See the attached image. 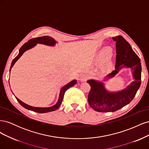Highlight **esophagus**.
Returning <instances> with one entry per match:
<instances>
[{"mask_svg":"<svg viewBox=\"0 0 149 149\" xmlns=\"http://www.w3.org/2000/svg\"><path fill=\"white\" fill-rule=\"evenodd\" d=\"M88 79V76L87 74H82L80 77V80L81 81H85Z\"/></svg>","mask_w":149,"mask_h":149,"instance_id":"esophagus-1","label":"esophagus"}]
</instances>
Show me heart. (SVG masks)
<instances>
[{
	"label": "heart",
	"instance_id": "obj_1",
	"mask_svg": "<svg viewBox=\"0 0 149 149\" xmlns=\"http://www.w3.org/2000/svg\"><path fill=\"white\" fill-rule=\"evenodd\" d=\"M110 55V52H104L102 53V56L103 57H104L105 58H108Z\"/></svg>",
	"mask_w": 149,
	"mask_h": 149
}]
</instances>
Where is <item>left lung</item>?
<instances>
[{"mask_svg":"<svg viewBox=\"0 0 149 149\" xmlns=\"http://www.w3.org/2000/svg\"><path fill=\"white\" fill-rule=\"evenodd\" d=\"M112 39L116 42V70L108 77L114 76L123 66L132 70L134 81L125 89L115 93H108L102 83L88 81L91 86L88 98L89 104L97 112H115L128 104L136 96L141 84L142 68L139 57L123 37L118 36Z\"/></svg>","mask_w":149,"mask_h":149,"instance_id":"8db88e82","label":"left lung"}]
</instances>
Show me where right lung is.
I'll list each match as a JSON object with an SVG mask.
<instances>
[{"mask_svg": "<svg viewBox=\"0 0 149 149\" xmlns=\"http://www.w3.org/2000/svg\"><path fill=\"white\" fill-rule=\"evenodd\" d=\"M55 43H56L55 40H54L53 38H52L50 37H48V36H44V37L34 38H32V39L29 40L27 42H26L25 43H24L23 45L22 46V47L20 49L19 55H18L14 58V59L13 60L11 66H10V71L12 67L13 66V65H14L15 63L17 61V60L19 59V58L22 56V54H23L26 50H27L28 49H30L31 48H32L33 47H34L35 45H36V44L37 43H43L45 45H47L53 46L55 44ZM76 83V81L73 80V81H71L70 83L67 84L66 86H65L64 87H63L61 90L59 99H58V101L57 103L55 105H54L52 107H43H43H32V106H30L29 105L26 104L25 103L19 100L17 97H16V99L18 101V102H19L24 107L26 108V109H27L29 110H31V111L36 112H38V113H45V112L53 111H55L57 109H58V107H59L60 106L61 104L62 101H63V99L64 94H65L66 90L68 88H70V87L73 86H74Z\"/></svg>", "mask_w": 149, "mask_h": 149, "instance_id": "1", "label": "right lung"}]
</instances>
